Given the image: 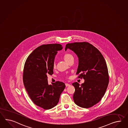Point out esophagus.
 Listing matches in <instances>:
<instances>
[{
    "mask_svg": "<svg viewBox=\"0 0 128 128\" xmlns=\"http://www.w3.org/2000/svg\"><path fill=\"white\" fill-rule=\"evenodd\" d=\"M66 87H68V86H70V84H66Z\"/></svg>",
    "mask_w": 128,
    "mask_h": 128,
    "instance_id": "1",
    "label": "esophagus"
}]
</instances>
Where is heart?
Instances as JSON below:
<instances>
[{"mask_svg": "<svg viewBox=\"0 0 128 128\" xmlns=\"http://www.w3.org/2000/svg\"><path fill=\"white\" fill-rule=\"evenodd\" d=\"M63 58L65 60V61H66L67 62H68L69 60H70L72 58H73V56H72V54L70 53H66L64 56H63ZM56 67V65L55 62H53V68L54 69H55Z\"/></svg>", "mask_w": 128, "mask_h": 128, "instance_id": "b5f03b06", "label": "heart"}]
</instances>
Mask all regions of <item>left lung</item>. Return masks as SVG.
<instances>
[{
  "mask_svg": "<svg viewBox=\"0 0 128 128\" xmlns=\"http://www.w3.org/2000/svg\"><path fill=\"white\" fill-rule=\"evenodd\" d=\"M67 49L75 53L78 58V66L76 74L83 78L84 82L80 85L72 84L75 88L73 100L79 107L88 108L98 103L108 87L109 76L104 58L101 53L92 44L84 42L67 44Z\"/></svg>",
  "mask_w": 128,
  "mask_h": 128,
  "instance_id": "8db88e82",
  "label": "left lung"
}]
</instances>
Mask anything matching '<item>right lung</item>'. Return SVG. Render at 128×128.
<instances>
[{
  "label": "right lung",
  "mask_w": 128,
  "mask_h": 128,
  "mask_svg": "<svg viewBox=\"0 0 128 128\" xmlns=\"http://www.w3.org/2000/svg\"><path fill=\"white\" fill-rule=\"evenodd\" d=\"M60 44H43L38 47L27 58L23 72V82L30 98L36 105L49 110L57 105L66 87L62 82L49 85L47 75L53 73V64Z\"/></svg>",
  "instance_id": "1"
}]
</instances>
